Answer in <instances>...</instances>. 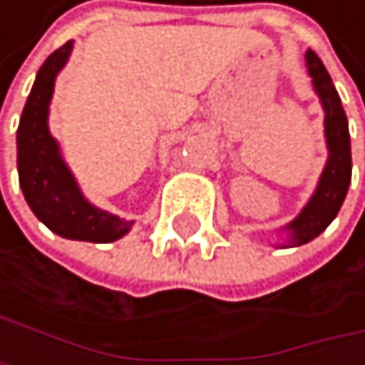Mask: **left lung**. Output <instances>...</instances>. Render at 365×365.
<instances>
[{"label":"left lung","instance_id":"obj_1","mask_svg":"<svg viewBox=\"0 0 365 365\" xmlns=\"http://www.w3.org/2000/svg\"><path fill=\"white\" fill-rule=\"evenodd\" d=\"M307 65L309 74L313 78L315 91L322 98V105L327 111L324 120V131H327V144H329V162L322 173L319 186L302 215L287 225L291 230V245H304L313 241L315 236L324 232L331 221L337 217L339 207L346 199L348 186H350V175H353V158H350V133H348V120L346 111L341 107V101L337 96V89L327 72L324 63L319 56L309 50L307 52Z\"/></svg>","mask_w":365,"mask_h":365}]
</instances>
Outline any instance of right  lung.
Returning a JSON list of instances; mask_svg holds the SVG:
<instances>
[{"mask_svg":"<svg viewBox=\"0 0 365 365\" xmlns=\"http://www.w3.org/2000/svg\"><path fill=\"white\" fill-rule=\"evenodd\" d=\"M69 50L72 41H67L46 58L26 101L17 129L19 186L36 219L58 236L89 243H109L127 234L131 223L101 212L83 199L48 131V105L54 78L65 65Z\"/></svg>","mask_w":365,"mask_h":365,"instance_id":"1","label":"right lung"}]
</instances>
